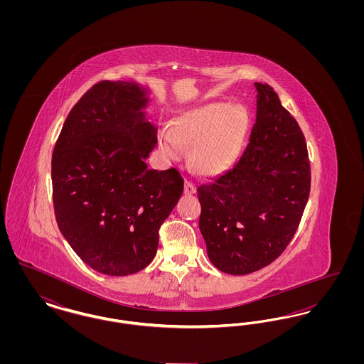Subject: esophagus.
<instances>
[{
	"label": "esophagus",
	"instance_id": "obj_1",
	"mask_svg": "<svg viewBox=\"0 0 364 364\" xmlns=\"http://www.w3.org/2000/svg\"><path fill=\"white\" fill-rule=\"evenodd\" d=\"M195 191H196L195 186L191 184L190 181H186V183H184V193H186V195H192V193H195Z\"/></svg>",
	"mask_w": 364,
	"mask_h": 364
}]
</instances>
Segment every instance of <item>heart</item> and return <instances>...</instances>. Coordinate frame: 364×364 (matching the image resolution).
Wrapping results in <instances>:
<instances>
[{"mask_svg": "<svg viewBox=\"0 0 364 364\" xmlns=\"http://www.w3.org/2000/svg\"><path fill=\"white\" fill-rule=\"evenodd\" d=\"M248 113L242 104L210 102L181 112L172 127H161L158 144L162 154L178 159L190 146L192 165L206 176L225 172L242 151Z\"/></svg>", "mask_w": 364, "mask_h": 364, "instance_id": "heart-1", "label": "heart"}]
</instances>
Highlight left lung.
Listing matches in <instances>:
<instances>
[{
    "label": "left lung",
    "instance_id": "8db88e82",
    "mask_svg": "<svg viewBox=\"0 0 364 364\" xmlns=\"http://www.w3.org/2000/svg\"><path fill=\"white\" fill-rule=\"evenodd\" d=\"M257 88V120L237 162L198 188L199 229L210 262L242 276L277 259L307 205L311 173L304 135L267 85Z\"/></svg>",
    "mask_w": 364,
    "mask_h": 364
}]
</instances>
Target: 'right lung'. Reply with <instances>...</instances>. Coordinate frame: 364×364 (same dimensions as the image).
<instances>
[{
    "mask_svg": "<svg viewBox=\"0 0 364 364\" xmlns=\"http://www.w3.org/2000/svg\"><path fill=\"white\" fill-rule=\"evenodd\" d=\"M150 87L101 82L70 110L52 156L57 225L98 273L128 276L156 257L158 230L183 193L176 169H149L156 127Z\"/></svg>",
    "mask_w": 364,
    "mask_h": 364,
    "instance_id": "obj_1",
    "label": "right lung"
}]
</instances>
